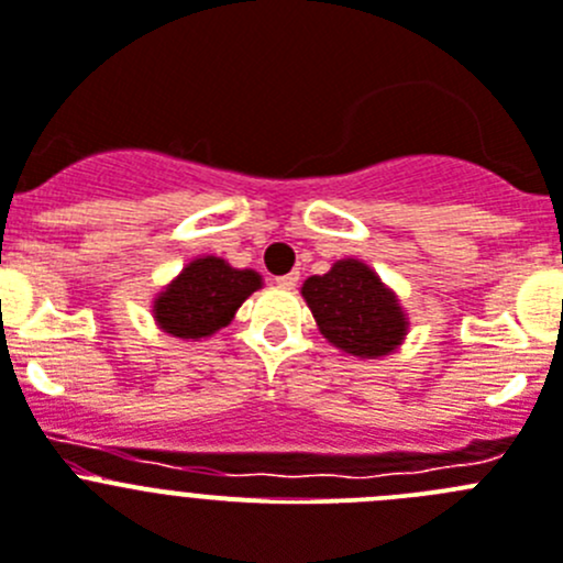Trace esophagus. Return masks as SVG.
<instances>
[{
    "mask_svg": "<svg viewBox=\"0 0 563 563\" xmlns=\"http://www.w3.org/2000/svg\"><path fill=\"white\" fill-rule=\"evenodd\" d=\"M275 283L280 288H294L297 283H300V272H288V275H280Z\"/></svg>",
    "mask_w": 563,
    "mask_h": 563,
    "instance_id": "obj_1",
    "label": "esophagus"
}]
</instances>
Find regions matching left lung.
I'll list each match as a JSON object with an SVG mask.
<instances>
[{
  "label": "left lung",
  "mask_w": 563,
  "mask_h": 563,
  "mask_svg": "<svg viewBox=\"0 0 563 563\" xmlns=\"http://www.w3.org/2000/svg\"><path fill=\"white\" fill-rule=\"evenodd\" d=\"M302 297L317 319L319 333L358 358L393 353L407 336V313L382 277L356 257H344L325 275L302 283Z\"/></svg>",
  "instance_id": "8db88e82"
}]
</instances>
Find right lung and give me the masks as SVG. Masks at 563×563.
<instances>
[{
  "label": "right lung",
  "mask_w": 563,
  "mask_h": 563,
  "mask_svg": "<svg viewBox=\"0 0 563 563\" xmlns=\"http://www.w3.org/2000/svg\"><path fill=\"white\" fill-rule=\"evenodd\" d=\"M263 286L252 269H232L221 257H196L156 294V325L170 336L205 339L227 328L252 291Z\"/></svg>",
  "instance_id": "1"
}]
</instances>
